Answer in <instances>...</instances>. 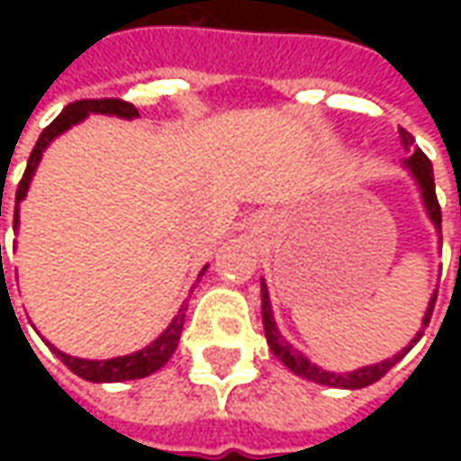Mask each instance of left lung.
<instances>
[{
    "label": "left lung",
    "instance_id": "8db88e82",
    "mask_svg": "<svg viewBox=\"0 0 461 461\" xmlns=\"http://www.w3.org/2000/svg\"><path fill=\"white\" fill-rule=\"evenodd\" d=\"M400 143L405 146V149H411L413 146V135L408 133V131H402L400 128ZM402 167L408 168V174L413 176V182H416L418 192H420V200H423V207H426V215H429V221L434 222L436 233L441 236V207H438V200H436V186H434V167H431V161L426 158V153L416 149V151L411 153L405 161H402ZM434 303H436V290L431 294V300H429V308L423 312V321H420V330H418L416 336L411 339V344L405 346L402 351H398L393 359H384V362L377 364H366V366H359V369H354V372H328L323 366H318V364H312L303 354V351H297L285 336H282V330L276 328L275 321V312H272V300H269V290H267V282L261 279V321H264V333H267V344L272 348V354H275L279 362L285 364L290 372H294L297 377H305L310 382H318V384H326V387H339V390H362L366 384H372V382H377L380 377H384L395 364L413 348L418 339L423 336V328L429 326V321H431V312H434Z\"/></svg>",
    "mask_w": 461,
    "mask_h": 461
}]
</instances>
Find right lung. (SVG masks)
<instances>
[{
	"instance_id": "add662e5",
	"label": "right lung",
	"mask_w": 461,
	"mask_h": 461,
	"mask_svg": "<svg viewBox=\"0 0 461 461\" xmlns=\"http://www.w3.org/2000/svg\"><path fill=\"white\" fill-rule=\"evenodd\" d=\"M89 115H115L122 117V120H135L138 117V110H135L131 102H122V99H81V102H74L63 110L61 115L56 117L48 128H45L35 149L27 158V168L23 174V182L17 186V197H14V228L20 225V203L25 200L27 189H30V182L35 176V168L43 158L45 149L59 138L61 133H66L68 128L79 125L81 120H86ZM0 215H2V203H0ZM0 261H2V246H0ZM207 272V267H203L200 276ZM197 276V279H200ZM194 290V287H192ZM189 290V293H192ZM185 312L186 303L179 308V312L174 315V321L164 328V333H158V339H153L151 344L143 346L140 351H133V354H125V357H113V359H81V357H71L61 348H56L53 344H45L53 348V354L61 359L74 375H79L81 380L86 382H125V380H140V377H149L153 372H158L164 364L171 359V354L176 351V344H179V336H182V328H185Z\"/></svg>"
}]
</instances>
